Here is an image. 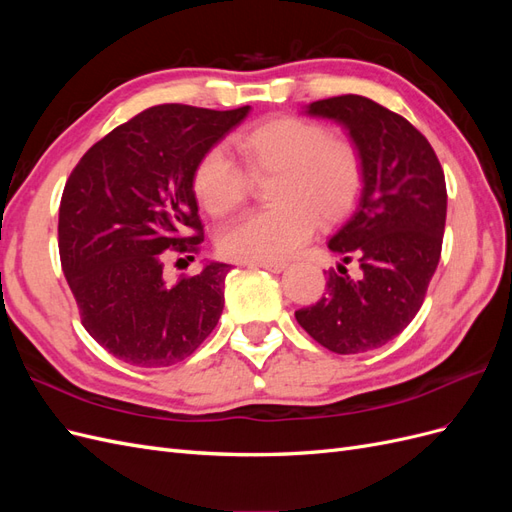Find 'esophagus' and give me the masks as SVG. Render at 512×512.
Wrapping results in <instances>:
<instances>
[{"label": "esophagus", "instance_id": "esophagus-1", "mask_svg": "<svg viewBox=\"0 0 512 512\" xmlns=\"http://www.w3.org/2000/svg\"><path fill=\"white\" fill-rule=\"evenodd\" d=\"M250 267H260V269H267L271 273H280L286 269V262L282 260H275V262H250Z\"/></svg>", "mask_w": 512, "mask_h": 512}]
</instances>
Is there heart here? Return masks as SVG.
I'll use <instances>...</instances> for the list:
<instances>
[{
    "label": "heart",
    "instance_id": "heart-1",
    "mask_svg": "<svg viewBox=\"0 0 512 512\" xmlns=\"http://www.w3.org/2000/svg\"><path fill=\"white\" fill-rule=\"evenodd\" d=\"M241 168L218 147L194 166L192 190L213 218H226L250 196V179H273L267 211L250 213L220 235V250L232 260L275 262L312 237L316 222L335 224L361 196L365 168L361 151L316 121L275 117L235 136Z\"/></svg>",
    "mask_w": 512,
    "mask_h": 512
}]
</instances>
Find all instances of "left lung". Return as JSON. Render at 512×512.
<instances>
[{"instance_id":"8db88e82","label":"left lung","mask_w":512,"mask_h":512,"mask_svg":"<svg viewBox=\"0 0 512 512\" xmlns=\"http://www.w3.org/2000/svg\"><path fill=\"white\" fill-rule=\"evenodd\" d=\"M335 119L361 151L365 181L359 207L329 241L356 259L362 277L343 265L329 271L327 292L294 312L316 342L337 354L384 346L418 314L442 254L446 181L436 151L408 119L363 96H337L307 106Z\"/></svg>"}]
</instances>
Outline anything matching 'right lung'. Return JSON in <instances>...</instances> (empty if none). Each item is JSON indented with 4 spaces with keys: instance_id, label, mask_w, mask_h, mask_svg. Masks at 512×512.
Returning <instances> with one entry per match:
<instances>
[{
    "instance_id": "add662e5",
    "label": "right lung",
    "mask_w": 512,
    "mask_h": 512,
    "mask_svg": "<svg viewBox=\"0 0 512 512\" xmlns=\"http://www.w3.org/2000/svg\"><path fill=\"white\" fill-rule=\"evenodd\" d=\"M247 113L250 106H151L108 132L66 181L61 269L83 327L123 363L168 367L188 359L222 316L230 265L207 262L170 286L164 262L198 252L205 237L194 166Z\"/></svg>"
}]
</instances>
